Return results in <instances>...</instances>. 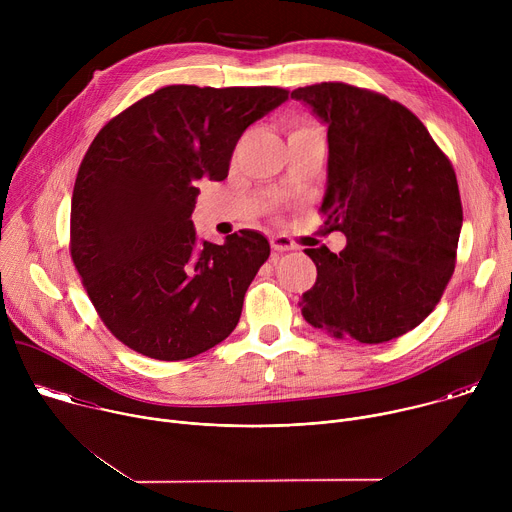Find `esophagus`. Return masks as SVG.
Wrapping results in <instances>:
<instances>
[{
  "instance_id": "obj_1",
  "label": "esophagus",
  "mask_w": 512,
  "mask_h": 512,
  "mask_svg": "<svg viewBox=\"0 0 512 512\" xmlns=\"http://www.w3.org/2000/svg\"><path fill=\"white\" fill-rule=\"evenodd\" d=\"M269 243H271V247H273V251H291L294 249L296 245H294V241L291 239H287V237H283V235H273L271 239H269Z\"/></svg>"
}]
</instances>
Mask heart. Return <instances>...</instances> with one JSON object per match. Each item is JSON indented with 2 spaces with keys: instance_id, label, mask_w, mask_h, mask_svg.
<instances>
[{
  "instance_id": "obj_1",
  "label": "heart",
  "mask_w": 512,
  "mask_h": 512,
  "mask_svg": "<svg viewBox=\"0 0 512 512\" xmlns=\"http://www.w3.org/2000/svg\"><path fill=\"white\" fill-rule=\"evenodd\" d=\"M302 129H316V127H314V125H306V123H291V125L287 127V137H289L291 133L302 131Z\"/></svg>"
}]
</instances>
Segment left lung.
Segmentation results:
<instances>
[{
	"instance_id": "1",
	"label": "left lung",
	"mask_w": 512,
	"mask_h": 512,
	"mask_svg": "<svg viewBox=\"0 0 512 512\" xmlns=\"http://www.w3.org/2000/svg\"><path fill=\"white\" fill-rule=\"evenodd\" d=\"M328 125L324 233L346 247L306 249L318 277L302 314L334 338L379 344L419 326L456 267L462 202L456 172L401 103L346 83L300 87Z\"/></svg>"
}]
</instances>
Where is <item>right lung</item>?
Returning <instances> with one entry per match:
<instances>
[{"instance_id":"1","label":"right lung","mask_w":512,"mask_h":512,"mask_svg":"<svg viewBox=\"0 0 512 512\" xmlns=\"http://www.w3.org/2000/svg\"><path fill=\"white\" fill-rule=\"evenodd\" d=\"M287 101L277 87L170 85L113 117L85 154L70 204V257L111 334L156 360L192 358L237 326L269 257L243 229L198 243V182H221L243 131Z\"/></svg>"}]
</instances>
